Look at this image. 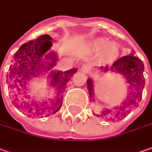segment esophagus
I'll return each instance as SVG.
<instances>
[{
    "label": "esophagus",
    "mask_w": 152,
    "mask_h": 152,
    "mask_svg": "<svg viewBox=\"0 0 152 152\" xmlns=\"http://www.w3.org/2000/svg\"><path fill=\"white\" fill-rule=\"evenodd\" d=\"M81 71H82V72L85 73V74H87V73L90 71V66H89V65L84 64V65L81 67Z\"/></svg>",
    "instance_id": "obj_1"
}]
</instances>
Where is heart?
Segmentation results:
<instances>
[{"label":"heart","instance_id":"1","mask_svg":"<svg viewBox=\"0 0 152 152\" xmlns=\"http://www.w3.org/2000/svg\"><path fill=\"white\" fill-rule=\"evenodd\" d=\"M95 45L98 50H104V56L108 60H115L119 55V49L116 44H109L107 40L98 39L95 42Z\"/></svg>","mask_w":152,"mask_h":152}]
</instances>
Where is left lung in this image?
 Listing matches in <instances>:
<instances>
[{"label": "left lung", "instance_id": "left-lung-1", "mask_svg": "<svg viewBox=\"0 0 152 152\" xmlns=\"http://www.w3.org/2000/svg\"><path fill=\"white\" fill-rule=\"evenodd\" d=\"M102 68L103 69V67ZM108 70L116 71L124 76L129 85V95L126 100L122 102L120 106L115 107L113 110L104 109L97 116L106 119L122 118L141 100V91L145 86V78L143 75L144 64L138 57H135L132 55H125L113 62L109 69L106 66L103 71H107ZM87 88L90 98H92L93 97L94 92L93 83L91 79L87 80Z\"/></svg>", "mask_w": 152, "mask_h": 152}]
</instances>
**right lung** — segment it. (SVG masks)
<instances>
[{"mask_svg": "<svg viewBox=\"0 0 152 152\" xmlns=\"http://www.w3.org/2000/svg\"><path fill=\"white\" fill-rule=\"evenodd\" d=\"M51 40L50 35L45 34L22 45L14 54L12 64L7 75V83L12 86L14 92L19 94V97L14 100L17 107L28 113L29 117H44L57 112L63 102L61 94L65 92L67 82L77 71L76 68H73L65 72H52L50 83L56 90V97L48 102H35L34 100H29V97L26 95L28 81L39 72L50 70L55 65V60L53 63H48L47 66L42 60L44 55L52 46ZM53 57V55H46L48 60Z\"/></svg>", "mask_w": 152, "mask_h": 152, "instance_id": "obj_1", "label": "right lung"}]
</instances>
